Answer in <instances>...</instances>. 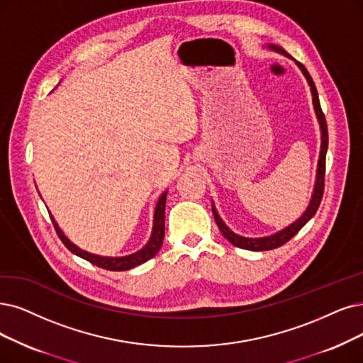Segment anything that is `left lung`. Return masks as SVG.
I'll return each mask as SVG.
<instances>
[{
	"label": "left lung",
	"instance_id": "1",
	"mask_svg": "<svg viewBox=\"0 0 363 363\" xmlns=\"http://www.w3.org/2000/svg\"><path fill=\"white\" fill-rule=\"evenodd\" d=\"M268 49L279 52L281 55H286L287 57L289 53H286L280 46H274V45H268ZM296 65L299 67V69L302 71V74L306 76L308 84H310V89H311V95H313V106H314V111L317 116V121L318 125H320V133H322V144H320V156H318V165H317V174H315V184H314V191L311 195V201L307 207V210L303 211V214L299 217L296 222H294L292 225H289L287 228L279 230L277 234H272L268 237H262V238H245L241 235H237L235 232H232L220 219V216L217 214V210L213 204V214H214V220L219 226L222 235L230 242L234 244L235 247L240 249H245V250H253V252H264V250H272V249H277L280 245L286 244L289 240L292 237H295L298 232L301 230V228L306 225L311 217L315 214L318 206H320L322 198H323V191H325V168H326V152H328V125H326V119H325V114L322 111L320 107V101H318V94L315 89V84L310 76V72L307 71V68L303 67L301 62L295 61Z\"/></svg>",
	"mask_w": 363,
	"mask_h": 363
}]
</instances>
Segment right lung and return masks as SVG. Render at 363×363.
Returning <instances> with one entry per match:
<instances>
[{"label": "right lung", "mask_w": 363, "mask_h": 363, "mask_svg": "<svg viewBox=\"0 0 363 363\" xmlns=\"http://www.w3.org/2000/svg\"><path fill=\"white\" fill-rule=\"evenodd\" d=\"M165 202H167V192H164L161 195V198L157 199V204L155 208V216H153V229H152V235L150 240L147 241V244L144 245L141 250H138L137 253L128 255V256H122V257H106V256H98V255H92L84 252L82 249H79L76 244H72L65 235L64 232L61 230V228L57 226V223L55 222L53 217L52 223L56 229V234L60 237V240L64 242L65 247L77 256H80L82 259H86L88 262L103 268V269H108V271H128L131 268H135L144 262H147L149 259H152L159 249H161L162 241H164V235H165Z\"/></svg>", "instance_id": "obj_1"}]
</instances>
